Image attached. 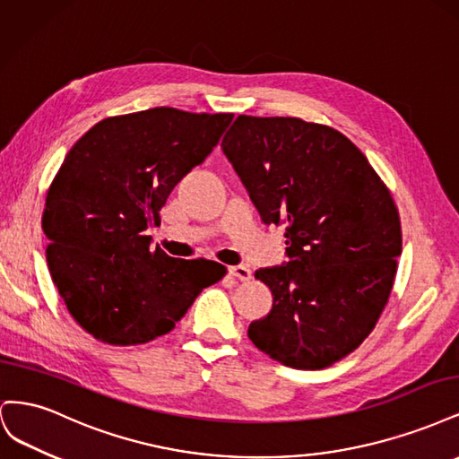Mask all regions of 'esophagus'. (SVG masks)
Listing matches in <instances>:
<instances>
[{
  "mask_svg": "<svg viewBox=\"0 0 459 459\" xmlns=\"http://www.w3.org/2000/svg\"><path fill=\"white\" fill-rule=\"evenodd\" d=\"M230 273L233 275V277H238V280H241V281H248L253 277V272L248 270L247 266H243V264H239V266H231L230 268Z\"/></svg>",
  "mask_w": 459,
  "mask_h": 459,
  "instance_id": "1",
  "label": "esophagus"
}]
</instances>
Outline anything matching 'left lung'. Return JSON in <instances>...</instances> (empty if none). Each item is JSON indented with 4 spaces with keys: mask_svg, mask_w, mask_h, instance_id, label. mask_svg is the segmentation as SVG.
I'll return each instance as SVG.
<instances>
[{
    "mask_svg": "<svg viewBox=\"0 0 459 459\" xmlns=\"http://www.w3.org/2000/svg\"><path fill=\"white\" fill-rule=\"evenodd\" d=\"M221 151L264 224L285 226L289 245V262L255 273L273 304L248 339L283 366L329 368L364 342L393 290L402 230L391 191L324 124L239 115Z\"/></svg>",
    "mask_w": 459,
    "mask_h": 459,
    "instance_id": "1",
    "label": "left lung"
}]
</instances>
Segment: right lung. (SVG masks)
Listing matches in <instances>:
<instances>
[{"label": "right lung", "mask_w": 459, "mask_h": 459, "mask_svg": "<svg viewBox=\"0 0 459 459\" xmlns=\"http://www.w3.org/2000/svg\"><path fill=\"white\" fill-rule=\"evenodd\" d=\"M230 113L155 107L97 122L66 152L41 216L48 268L66 310L97 341L143 344L172 331L226 268L151 247L170 191L230 126Z\"/></svg>", "instance_id": "1"}]
</instances>
